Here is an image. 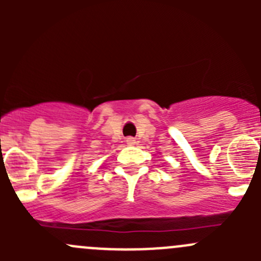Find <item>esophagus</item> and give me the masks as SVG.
I'll use <instances>...</instances> for the list:
<instances>
[{
    "label": "esophagus",
    "instance_id": "obj_1",
    "mask_svg": "<svg viewBox=\"0 0 261 261\" xmlns=\"http://www.w3.org/2000/svg\"><path fill=\"white\" fill-rule=\"evenodd\" d=\"M126 143H127L128 145H135L136 140L134 138H127V139H126Z\"/></svg>",
    "mask_w": 261,
    "mask_h": 261
}]
</instances>
